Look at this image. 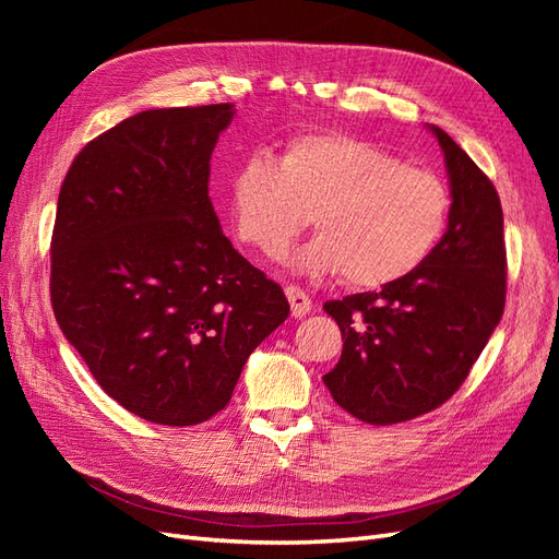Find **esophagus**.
Masks as SVG:
<instances>
[{
	"label": "esophagus",
	"mask_w": 559,
	"mask_h": 559,
	"mask_svg": "<svg viewBox=\"0 0 559 559\" xmlns=\"http://www.w3.org/2000/svg\"><path fill=\"white\" fill-rule=\"evenodd\" d=\"M286 298H289V306H292V314L294 317H306L312 310V300L310 296L300 289L296 284L286 286Z\"/></svg>",
	"instance_id": "1"
}]
</instances>
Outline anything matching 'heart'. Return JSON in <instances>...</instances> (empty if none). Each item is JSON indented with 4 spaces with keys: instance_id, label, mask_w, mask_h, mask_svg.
Listing matches in <instances>:
<instances>
[{
    "instance_id": "1",
    "label": "heart",
    "mask_w": 559,
    "mask_h": 559,
    "mask_svg": "<svg viewBox=\"0 0 559 559\" xmlns=\"http://www.w3.org/2000/svg\"><path fill=\"white\" fill-rule=\"evenodd\" d=\"M240 242L280 257L308 224L319 230L294 265L341 273L354 289L408 277L448 233L452 193L443 177L345 132H302L280 160L251 151L228 181Z\"/></svg>"
}]
</instances>
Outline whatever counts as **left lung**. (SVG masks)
<instances>
[{
    "instance_id": "left-lung-1",
    "label": "left lung",
    "mask_w": 559,
    "mask_h": 559,
    "mask_svg": "<svg viewBox=\"0 0 559 559\" xmlns=\"http://www.w3.org/2000/svg\"><path fill=\"white\" fill-rule=\"evenodd\" d=\"M431 130L452 189L445 238L408 277L324 302L345 341L324 384L366 425H399L443 405L468 378L506 306L499 193L448 132Z\"/></svg>"
}]
</instances>
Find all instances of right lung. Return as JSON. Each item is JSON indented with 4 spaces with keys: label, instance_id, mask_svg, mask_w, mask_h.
<instances>
[{
    "label": "right lung",
    "instance_id": "1",
    "mask_svg": "<svg viewBox=\"0 0 559 559\" xmlns=\"http://www.w3.org/2000/svg\"><path fill=\"white\" fill-rule=\"evenodd\" d=\"M233 105L148 109L79 151L50 238V306L93 378L165 427L224 411L289 300L233 249L210 158Z\"/></svg>",
    "mask_w": 559,
    "mask_h": 559
}]
</instances>
